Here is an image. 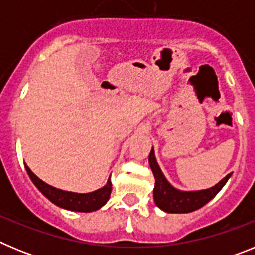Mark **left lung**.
<instances>
[{"instance_id":"obj_1","label":"left lung","mask_w":255,"mask_h":255,"mask_svg":"<svg viewBox=\"0 0 255 255\" xmlns=\"http://www.w3.org/2000/svg\"><path fill=\"white\" fill-rule=\"evenodd\" d=\"M148 161H149L150 170L155 180L154 189H153L155 206L167 213H189V212L202 208L217 195L218 191L224 188L225 184L233 175V173H229L215 186L203 189V190H179L171 185L163 175L161 167L157 163L153 148L149 153Z\"/></svg>"}]
</instances>
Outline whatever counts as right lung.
<instances>
[{
  "label": "right lung",
  "mask_w": 255,
  "mask_h": 255,
  "mask_svg": "<svg viewBox=\"0 0 255 255\" xmlns=\"http://www.w3.org/2000/svg\"><path fill=\"white\" fill-rule=\"evenodd\" d=\"M25 170L33 184L37 186L38 190L47 199L51 200L52 203L56 204L60 208L67 209V211L85 212V213L94 212L97 209L102 208L107 203V200L110 199V195H111V176L108 177L107 184L105 186L97 189V190L91 191V193H73V191L61 190V189L53 188V186L46 184L43 180H40L39 177L35 176L34 173L31 172V170L26 166V163Z\"/></svg>",
  "instance_id": "1"
}]
</instances>
